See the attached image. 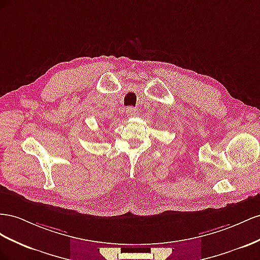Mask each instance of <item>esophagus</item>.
<instances>
[{"label":"esophagus","instance_id":"1","mask_svg":"<svg viewBox=\"0 0 260 260\" xmlns=\"http://www.w3.org/2000/svg\"><path fill=\"white\" fill-rule=\"evenodd\" d=\"M126 113H127L128 116H136L138 114V111L136 108H127V110H126Z\"/></svg>","mask_w":260,"mask_h":260}]
</instances>
